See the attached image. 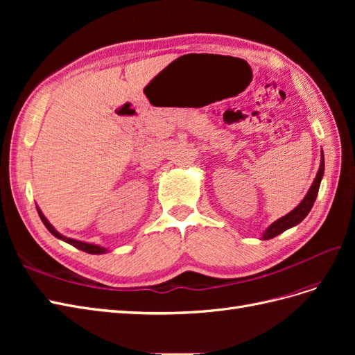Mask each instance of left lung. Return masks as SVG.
I'll list each match as a JSON object with an SVG mask.
<instances>
[{
    "label": "left lung",
    "instance_id": "obj_1",
    "mask_svg": "<svg viewBox=\"0 0 355 355\" xmlns=\"http://www.w3.org/2000/svg\"><path fill=\"white\" fill-rule=\"evenodd\" d=\"M323 175H324V155H323V149H321L320 168L317 171V176H315V179L313 182V185H311L309 191L306 192V196L304 197V200L300 201L292 211L284 214L283 218L277 219L275 222H272L270 227L265 230V232L262 235L263 240L274 239L275 235L282 234L286 230L295 227V225L300 223V222L305 219V216L309 213V210L313 209V206H314V201L317 198V194H318V189H320V184H321V179H323Z\"/></svg>",
    "mask_w": 355,
    "mask_h": 355
}]
</instances>
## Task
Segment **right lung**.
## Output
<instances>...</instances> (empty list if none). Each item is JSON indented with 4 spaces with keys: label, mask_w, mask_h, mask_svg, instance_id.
Instances as JSON below:
<instances>
[{
    "label": "right lung",
    "mask_w": 355,
    "mask_h": 355,
    "mask_svg": "<svg viewBox=\"0 0 355 355\" xmlns=\"http://www.w3.org/2000/svg\"><path fill=\"white\" fill-rule=\"evenodd\" d=\"M37 211H38V214H40V218H41L42 223L46 225V228H47L53 235H55L56 239H59V240H62V241H67L68 244H71V245H73V247H77V249H80V250H83V252L92 253V254H102V253H105L106 250H108V249H105V247H101V245L90 244V243H83V241H78V240H72V239L65 237V235L59 234L55 228H53V225L46 219V216L41 213V210H40L38 207H37Z\"/></svg>",
    "instance_id": "add662e5"
}]
</instances>
